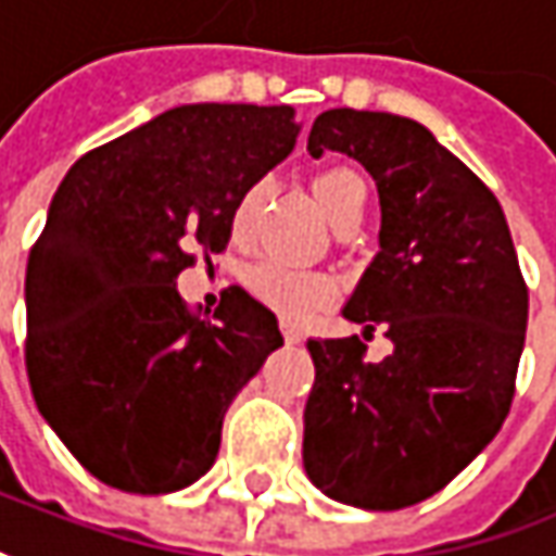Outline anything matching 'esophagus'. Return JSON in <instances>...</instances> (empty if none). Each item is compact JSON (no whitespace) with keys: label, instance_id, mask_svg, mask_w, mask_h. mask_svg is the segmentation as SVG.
<instances>
[{"label":"esophagus","instance_id":"34e87169","mask_svg":"<svg viewBox=\"0 0 556 556\" xmlns=\"http://www.w3.org/2000/svg\"><path fill=\"white\" fill-rule=\"evenodd\" d=\"M281 334H285V341H288V344H300V341H303V334H300L293 325H281Z\"/></svg>","mask_w":556,"mask_h":556}]
</instances>
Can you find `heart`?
<instances>
[{
    "label": "heart",
    "mask_w": 556,
    "mask_h": 556,
    "mask_svg": "<svg viewBox=\"0 0 556 556\" xmlns=\"http://www.w3.org/2000/svg\"><path fill=\"white\" fill-rule=\"evenodd\" d=\"M316 200L325 208V215L338 225L353 212H363L366 203V184L356 172L350 168H325L313 181ZM265 193H268V178L253 181L237 200L235 206V235H247L256 212L263 206ZM243 288L250 291L253 300H260L265 309H271L278 319L309 321L319 316L321 309H328L338 300V281L334 275L321 271V268H303V265L281 263V260H260L243 271Z\"/></svg>",
    "instance_id": "obj_1"
}]
</instances>
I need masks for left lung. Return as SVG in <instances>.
Returning <instances> with one entry per match:
<instances>
[{
    "mask_svg": "<svg viewBox=\"0 0 556 556\" xmlns=\"http://www.w3.org/2000/svg\"><path fill=\"white\" fill-rule=\"evenodd\" d=\"M309 155H353L381 203L378 256L344 306L394 350L309 341L303 466L350 507L401 510L447 485L504 426L526 344L529 288L497 197L419 122L328 109Z\"/></svg>",
    "mask_w": 556,
    "mask_h": 556,
    "instance_id": "left-lung-1",
    "label": "left lung"
}]
</instances>
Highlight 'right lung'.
<instances>
[{"instance_id": "right-lung-1", "label": "right lung", "mask_w": 556, "mask_h": 556, "mask_svg": "<svg viewBox=\"0 0 556 556\" xmlns=\"http://www.w3.org/2000/svg\"><path fill=\"white\" fill-rule=\"evenodd\" d=\"M291 105H181L80 155L27 260L24 363L42 419L99 482L168 494L215 463L235 394L285 344L231 285L193 313L178 275L231 240L240 193L296 143Z\"/></svg>"}]
</instances>
